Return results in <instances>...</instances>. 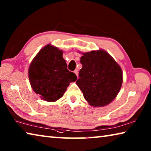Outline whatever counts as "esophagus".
<instances>
[{"instance_id":"34e87169","label":"esophagus","mask_w":151,"mask_h":151,"mask_svg":"<svg viewBox=\"0 0 151 151\" xmlns=\"http://www.w3.org/2000/svg\"><path fill=\"white\" fill-rule=\"evenodd\" d=\"M74 73H75V75L77 76V77H78V70L77 69H76V70H75V71H74Z\"/></svg>"}]
</instances>
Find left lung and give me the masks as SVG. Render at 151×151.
<instances>
[{
  "label": "left lung",
  "instance_id": "8db88e82",
  "mask_svg": "<svg viewBox=\"0 0 151 151\" xmlns=\"http://www.w3.org/2000/svg\"><path fill=\"white\" fill-rule=\"evenodd\" d=\"M76 85L93 106L107 105L115 99L122 83V73L116 61L103 50L83 53Z\"/></svg>",
  "mask_w": 151,
  "mask_h": 151
}]
</instances>
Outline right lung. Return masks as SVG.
Listing matches in <instances>:
<instances>
[{"mask_svg":"<svg viewBox=\"0 0 151 151\" xmlns=\"http://www.w3.org/2000/svg\"><path fill=\"white\" fill-rule=\"evenodd\" d=\"M29 78L33 91L48 102L61 98L70 83L77 79L67 69L63 51L50 45L40 50L32 61Z\"/></svg>","mask_w":151,"mask_h":151,"instance_id":"1","label":"right lung"}]
</instances>
